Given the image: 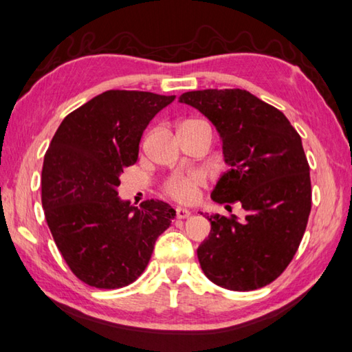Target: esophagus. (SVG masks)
I'll return each instance as SVG.
<instances>
[{"instance_id":"1","label":"esophagus","mask_w":352,"mask_h":352,"mask_svg":"<svg viewBox=\"0 0 352 352\" xmlns=\"http://www.w3.org/2000/svg\"><path fill=\"white\" fill-rule=\"evenodd\" d=\"M189 215H190V210L184 209V208H177V218H178V219L189 218Z\"/></svg>"}]
</instances>
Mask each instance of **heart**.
<instances>
[{"mask_svg":"<svg viewBox=\"0 0 352 352\" xmlns=\"http://www.w3.org/2000/svg\"><path fill=\"white\" fill-rule=\"evenodd\" d=\"M206 184V175L201 170H182L170 175L164 183V190L180 203H192L198 198L199 188Z\"/></svg>","mask_w":352,"mask_h":352,"instance_id":"heart-1","label":"heart"}]
</instances>
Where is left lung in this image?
Wrapping results in <instances>:
<instances>
[{"label": "left lung", "instance_id": "8db88e82", "mask_svg": "<svg viewBox=\"0 0 352 352\" xmlns=\"http://www.w3.org/2000/svg\"><path fill=\"white\" fill-rule=\"evenodd\" d=\"M217 128L229 170L212 199L241 203L245 218L208 215L210 233L198 247L203 272L233 292L265 287L292 263L311 210L309 166L300 135L284 113L245 89L183 93Z\"/></svg>", "mask_w": 352, "mask_h": 352}]
</instances>
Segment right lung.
<instances>
[{
    "label": "right lung",
    "instance_id": "1",
    "mask_svg": "<svg viewBox=\"0 0 352 352\" xmlns=\"http://www.w3.org/2000/svg\"><path fill=\"white\" fill-rule=\"evenodd\" d=\"M174 99L109 89L68 114L53 135L43 166L45 219L67 265L89 287L133 284L175 218L160 199L134 208L117 192L143 131Z\"/></svg>",
    "mask_w": 352,
    "mask_h": 352
}]
</instances>
